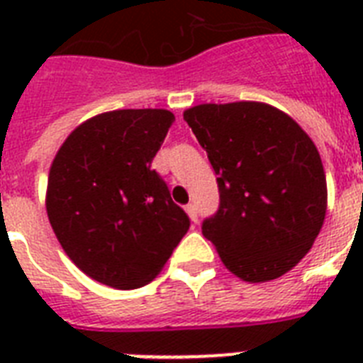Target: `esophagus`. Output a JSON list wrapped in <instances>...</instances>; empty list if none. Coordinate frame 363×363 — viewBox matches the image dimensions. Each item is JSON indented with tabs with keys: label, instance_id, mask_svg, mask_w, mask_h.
Instances as JSON below:
<instances>
[{
	"label": "esophagus",
	"instance_id": "34e87169",
	"mask_svg": "<svg viewBox=\"0 0 363 363\" xmlns=\"http://www.w3.org/2000/svg\"><path fill=\"white\" fill-rule=\"evenodd\" d=\"M186 213H188V216H190V220L192 222H198V207H196V205L194 203H188L186 205Z\"/></svg>",
	"mask_w": 363,
	"mask_h": 363
}]
</instances>
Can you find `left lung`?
<instances>
[{
    "label": "left lung",
    "instance_id": "1",
    "mask_svg": "<svg viewBox=\"0 0 363 363\" xmlns=\"http://www.w3.org/2000/svg\"><path fill=\"white\" fill-rule=\"evenodd\" d=\"M218 177L220 203L201 232L233 275L273 281L313 247L326 216L315 143L282 111L256 101L184 111Z\"/></svg>",
    "mask_w": 363,
    "mask_h": 363
}]
</instances>
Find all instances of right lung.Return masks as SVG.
<instances>
[{
    "mask_svg": "<svg viewBox=\"0 0 363 363\" xmlns=\"http://www.w3.org/2000/svg\"><path fill=\"white\" fill-rule=\"evenodd\" d=\"M175 116L164 109L104 113L71 133L50 167L47 213L60 245L94 281L145 286L190 228L152 169Z\"/></svg>",
    "mask_w": 363,
    "mask_h": 363,
    "instance_id": "1",
    "label": "right lung"
}]
</instances>
